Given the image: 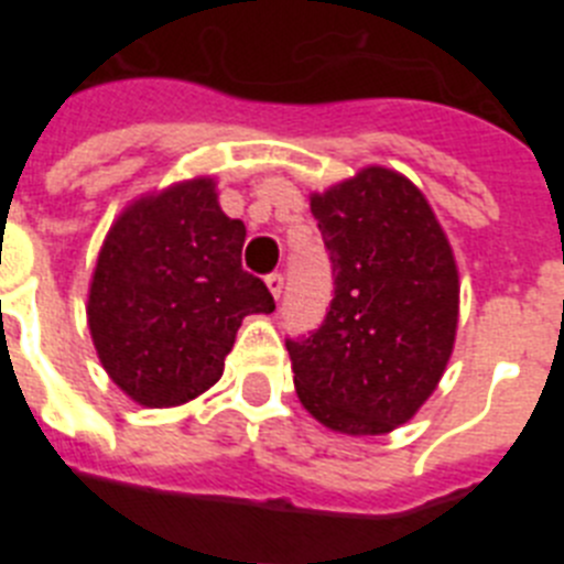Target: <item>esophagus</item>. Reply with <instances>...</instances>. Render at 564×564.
Segmentation results:
<instances>
[{
  "mask_svg": "<svg viewBox=\"0 0 564 564\" xmlns=\"http://www.w3.org/2000/svg\"><path fill=\"white\" fill-rule=\"evenodd\" d=\"M265 285H268V291L273 293V299H276V302H279V296H282V288H285V276H282V273H279V271L268 273Z\"/></svg>",
  "mask_w": 564,
  "mask_h": 564,
  "instance_id": "obj_1",
  "label": "esophagus"
}]
</instances>
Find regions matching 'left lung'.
I'll use <instances>...</instances> for the list:
<instances>
[{"instance_id": "8db88e82", "label": "left lung", "mask_w": 564, "mask_h": 564, "mask_svg": "<svg viewBox=\"0 0 564 564\" xmlns=\"http://www.w3.org/2000/svg\"><path fill=\"white\" fill-rule=\"evenodd\" d=\"M311 212L330 253L325 322L285 338L296 392L316 421L383 435L441 381L457 327V268L430 203L390 169H364Z\"/></svg>"}]
</instances>
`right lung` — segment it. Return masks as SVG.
Segmentation results:
<instances>
[{
	"label": "right lung",
	"mask_w": 564,
	"mask_h": 564,
	"mask_svg": "<svg viewBox=\"0 0 564 564\" xmlns=\"http://www.w3.org/2000/svg\"><path fill=\"white\" fill-rule=\"evenodd\" d=\"M246 226L188 181L129 206L109 228L89 288V330L118 387L147 406L186 403L220 381L248 313H271L242 268Z\"/></svg>",
	"instance_id": "obj_1"
}]
</instances>
